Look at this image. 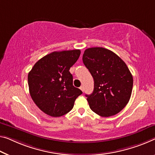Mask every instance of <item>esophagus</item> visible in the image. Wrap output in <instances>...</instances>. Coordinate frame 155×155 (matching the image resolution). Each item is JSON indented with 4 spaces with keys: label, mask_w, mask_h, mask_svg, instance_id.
<instances>
[{
    "label": "esophagus",
    "mask_w": 155,
    "mask_h": 155,
    "mask_svg": "<svg viewBox=\"0 0 155 155\" xmlns=\"http://www.w3.org/2000/svg\"><path fill=\"white\" fill-rule=\"evenodd\" d=\"M80 89L82 90V91H84V87H83V86H81V87H80Z\"/></svg>",
    "instance_id": "esophagus-1"
}]
</instances>
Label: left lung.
Wrapping results in <instances>:
<instances>
[{
	"label": "left lung",
	"mask_w": 155,
	"mask_h": 155,
	"mask_svg": "<svg viewBox=\"0 0 155 155\" xmlns=\"http://www.w3.org/2000/svg\"><path fill=\"white\" fill-rule=\"evenodd\" d=\"M82 60L94 80V91L86 95L91 110L103 117L120 112L129 102L133 87L132 75L126 64L102 47L86 49Z\"/></svg>",
	"instance_id": "left-lung-1"
}]
</instances>
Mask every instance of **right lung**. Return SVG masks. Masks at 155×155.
Returning a JSON list of instances; mask_svg holds the SVG:
<instances>
[{
  "label": "right lung",
  "instance_id": "1",
  "mask_svg": "<svg viewBox=\"0 0 155 155\" xmlns=\"http://www.w3.org/2000/svg\"><path fill=\"white\" fill-rule=\"evenodd\" d=\"M80 55V50L54 51L40 59L28 76L30 96L48 115L59 117L73 109L82 91L73 85L70 68Z\"/></svg>",
  "mask_w": 155,
  "mask_h": 155
}]
</instances>
